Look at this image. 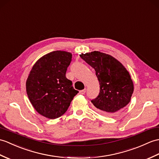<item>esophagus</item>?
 <instances>
[{
  "instance_id": "obj_1",
  "label": "esophagus",
  "mask_w": 159,
  "mask_h": 159,
  "mask_svg": "<svg viewBox=\"0 0 159 159\" xmlns=\"http://www.w3.org/2000/svg\"><path fill=\"white\" fill-rule=\"evenodd\" d=\"M85 92H86V89H83V90L80 91H79V93L81 94V95H83V94L85 93Z\"/></svg>"
}]
</instances>
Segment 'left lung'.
<instances>
[{"label":"left lung","mask_w":159,"mask_h":159,"mask_svg":"<svg viewBox=\"0 0 159 159\" xmlns=\"http://www.w3.org/2000/svg\"><path fill=\"white\" fill-rule=\"evenodd\" d=\"M94 68L99 80V95L91 102L97 110L106 116L119 113L131 100L134 83L129 73L115 58L99 51L80 55Z\"/></svg>","instance_id":"left-lung-1"}]
</instances>
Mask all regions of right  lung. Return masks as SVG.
Instances as JSON below:
<instances>
[{
	"instance_id": "right-lung-1",
	"label": "right lung",
	"mask_w": 159,
	"mask_h": 159,
	"mask_svg": "<svg viewBox=\"0 0 159 159\" xmlns=\"http://www.w3.org/2000/svg\"><path fill=\"white\" fill-rule=\"evenodd\" d=\"M72 54L55 51L35 63L26 80V92L34 109L48 119L63 115L79 93L66 76Z\"/></svg>"
}]
</instances>
